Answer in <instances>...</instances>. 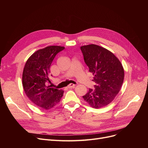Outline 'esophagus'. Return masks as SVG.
<instances>
[{
    "label": "esophagus",
    "instance_id": "obj_1",
    "mask_svg": "<svg viewBox=\"0 0 148 148\" xmlns=\"http://www.w3.org/2000/svg\"><path fill=\"white\" fill-rule=\"evenodd\" d=\"M75 86V84H73V83H70V84L68 85V88H74Z\"/></svg>",
    "mask_w": 148,
    "mask_h": 148
}]
</instances>
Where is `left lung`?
I'll use <instances>...</instances> for the list:
<instances>
[{
  "mask_svg": "<svg viewBox=\"0 0 148 148\" xmlns=\"http://www.w3.org/2000/svg\"><path fill=\"white\" fill-rule=\"evenodd\" d=\"M80 48L96 83L95 89H89L83 98L92 108L105 107L113 101L122 88L124 79L122 64L104 47L92 44Z\"/></svg>",
  "mask_w": 148,
  "mask_h": 148,
  "instance_id": "8db88e82",
  "label": "left lung"
}]
</instances>
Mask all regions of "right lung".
Here are the masks:
<instances>
[{
  "label": "right lung",
  "instance_id": "obj_1",
  "mask_svg": "<svg viewBox=\"0 0 148 148\" xmlns=\"http://www.w3.org/2000/svg\"><path fill=\"white\" fill-rule=\"evenodd\" d=\"M65 47L49 46L39 49L31 55L25 65L22 84L26 96L43 110L56 106L63 96L64 91L47 86L50 81V67L56 56Z\"/></svg>",
  "mask_w": 148,
  "mask_h": 148
}]
</instances>
